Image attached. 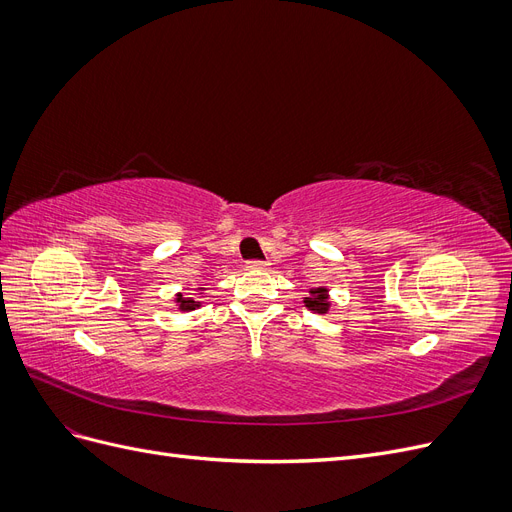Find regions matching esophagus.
Listing matches in <instances>:
<instances>
[{"label":"esophagus","mask_w":512,"mask_h":512,"mask_svg":"<svg viewBox=\"0 0 512 512\" xmlns=\"http://www.w3.org/2000/svg\"><path fill=\"white\" fill-rule=\"evenodd\" d=\"M267 267H269L267 260H247V269L260 271V269H267Z\"/></svg>","instance_id":"esophagus-1"}]
</instances>
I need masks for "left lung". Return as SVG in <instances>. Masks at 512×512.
I'll use <instances>...</instances> for the list:
<instances>
[{"label":"left lung","mask_w":512,"mask_h":512,"mask_svg":"<svg viewBox=\"0 0 512 512\" xmlns=\"http://www.w3.org/2000/svg\"><path fill=\"white\" fill-rule=\"evenodd\" d=\"M312 297H305V305L312 309L316 314H327L329 312V297H327V288H314L309 290Z\"/></svg>","instance_id":"8db88e82"}]
</instances>
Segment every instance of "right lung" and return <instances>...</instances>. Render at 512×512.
<instances>
[{"mask_svg":"<svg viewBox=\"0 0 512 512\" xmlns=\"http://www.w3.org/2000/svg\"><path fill=\"white\" fill-rule=\"evenodd\" d=\"M177 303H179V309H183V312H190V309H196V307H198V301H194V299H185L183 294H179V297H177Z\"/></svg>","mask_w":512,"mask_h":512,"instance_id":"1","label":"right lung"}]
</instances>
